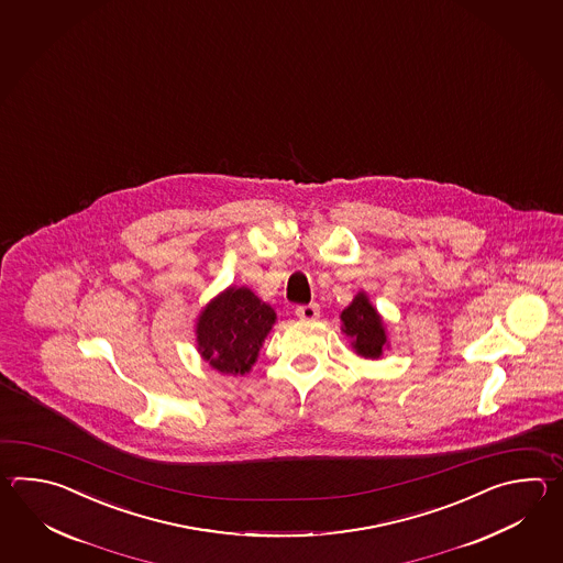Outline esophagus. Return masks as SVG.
Masks as SVG:
<instances>
[{
    "label": "esophagus",
    "mask_w": 563,
    "mask_h": 563,
    "mask_svg": "<svg viewBox=\"0 0 563 563\" xmlns=\"http://www.w3.org/2000/svg\"><path fill=\"white\" fill-rule=\"evenodd\" d=\"M296 316L303 322H311L320 318V306L318 303H308V306H298L296 308Z\"/></svg>",
    "instance_id": "esophagus-1"
}]
</instances>
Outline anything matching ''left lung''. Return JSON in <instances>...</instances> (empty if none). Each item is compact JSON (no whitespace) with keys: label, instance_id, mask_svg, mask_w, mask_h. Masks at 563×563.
I'll list each match as a JSON object with an SVG mask.
<instances>
[{"label":"left lung","instance_id":"obj_1","mask_svg":"<svg viewBox=\"0 0 563 563\" xmlns=\"http://www.w3.org/2000/svg\"><path fill=\"white\" fill-rule=\"evenodd\" d=\"M342 332L350 338V346L360 358L380 360L388 344L383 316L372 306L366 291H358L352 303L340 313Z\"/></svg>","mask_w":563,"mask_h":563}]
</instances>
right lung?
Listing matches in <instances>:
<instances>
[{
    "instance_id": "right-lung-1",
    "label": "right lung",
    "mask_w": 563,
    "mask_h": 563,
    "mask_svg": "<svg viewBox=\"0 0 563 563\" xmlns=\"http://www.w3.org/2000/svg\"><path fill=\"white\" fill-rule=\"evenodd\" d=\"M276 320V310L250 287L229 286L199 311L197 350L213 371L243 376L252 371Z\"/></svg>"
}]
</instances>
